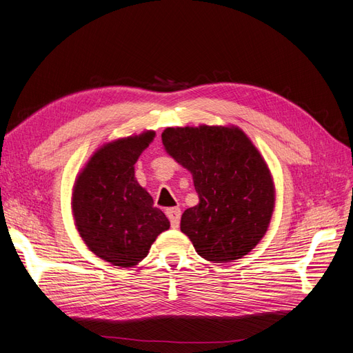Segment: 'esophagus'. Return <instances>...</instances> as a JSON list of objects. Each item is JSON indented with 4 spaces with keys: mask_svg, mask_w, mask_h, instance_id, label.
<instances>
[{
    "mask_svg": "<svg viewBox=\"0 0 353 353\" xmlns=\"http://www.w3.org/2000/svg\"><path fill=\"white\" fill-rule=\"evenodd\" d=\"M166 216L170 221V227L178 228L179 227V219H181V209L179 208H170L166 210Z\"/></svg>",
    "mask_w": 353,
    "mask_h": 353,
    "instance_id": "1",
    "label": "esophagus"
}]
</instances>
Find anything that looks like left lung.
<instances>
[{
	"label": "left lung",
	"mask_w": 353,
	"mask_h": 353,
	"mask_svg": "<svg viewBox=\"0 0 353 353\" xmlns=\"http://www.w3.org/2000/svg\"><path fill=\"white\" fill-rule=\"evenodd\" d=\"M165 150L193 175L199 205L181 216V231L210 262L243 258L268 230L274 184L261 153L236 126L166 128Z\"/></svg>",
	"instance_id": "1"
}]
</instances>
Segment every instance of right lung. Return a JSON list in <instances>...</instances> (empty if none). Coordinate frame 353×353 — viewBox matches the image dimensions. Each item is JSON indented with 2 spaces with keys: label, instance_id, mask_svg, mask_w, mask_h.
<instances>
[{
  "label": "right lung",
  "instance_id": "add662e5",
  "mask_svg": "<svg viewBox=\"0 0 353 353\" xmlns=\"http://www.w3.org/2000/svg\"><path fill=\"white\" fill-rule=\"evenodd\" d=\"M154 132L147 131L99 148L79 174L72 209L88 249L116 266H134L169 228L165 213L137 183L134 165Z\"/></svg>",
  "mask_w": 353,
  "mask_h": 353
}]
</instances>
